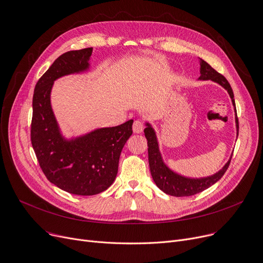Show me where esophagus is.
Instances as JSON below:
<instances>
[{
    "label": "esophagus",
    "mask_w": 263,
    "mask_h": 263,
    "mask_svg": "<svg viewBox=\"0 0 263 263\" xmlns=\"http://www.w3.org/2000/svg\"><path fill=\"white\" fill-rule=\"evenodd\" d=\"M144 129V124L143 122L140 120H137L134 122V125H133V130L135 134H141Z\"/></svg>",
    "instance_id": "obj_1"
}]
</instances>
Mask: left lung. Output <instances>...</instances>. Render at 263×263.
I'll return each mask as SVG.
<instances>
[{
    "instance_id": "1",
    "label": "left lung",
    "mask_w": 263,
    "mask_h": 263,
    "mask_svg": "<svg viewBox=\"0 0 263 263\" xmlns=\"http://www.w3.org/2000/svg\"><path fill=\"white\" fill-rule=\"evenodd\" d=\"M199 65H200V68H199L200 76L198 77L199 81H212L214 83H218L224 89L227 90L235 108V112H236L235 120H236L237 136H238L239 122L237 117V109H236L233 89H231L229 83L227 82L225 77L219 72L215 71L210 65L206 63L205 60L199 58ZM145 126L146 127L144 129V135L146 137L147 146H148L147 151H148V164H149L151 174H152L153 180L156 183V186L165 194L179 197V196H191L196 193L202 192L208 189L209 187H211L212 184H214L218 180H220L229 166L230 159L233 157V154H231L229 160L225 163V165L220 170V171L211 176L191 178V177L180 175L174 172L173 170L170 168L164 163L163 158L161 156V153L159 151V143H158V139L155 130H154V128L152 127V125L148 122L145 123Z\"/></svg>"
}]
</instances>
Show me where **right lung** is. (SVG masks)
I'll use <instances>...</instances> for the list:
<instances>
[{
	"instance_id": "1",
	"label": "right lung",
	"mask_w": 263,
	"mask_h": 263,
	"mask_svg": "<svg viewBox=\"0 0 263 263\" xmlns=\"http://www.w3.org/2000/svg\"><path fill=\"white\" fill-rule=\"evenodd\" d=\"M92 48L60 55L37 82L30 139L42 172L56 187L75 195H95L116 179L123 146L133 134V120L67 139L51 105L53 84L60 77L89 70Z\"/></svg>"
}]
</instances>
